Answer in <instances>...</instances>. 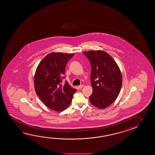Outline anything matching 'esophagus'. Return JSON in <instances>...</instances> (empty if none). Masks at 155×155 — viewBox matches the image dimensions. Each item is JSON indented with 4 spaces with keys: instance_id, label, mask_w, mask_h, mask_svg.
Here are the masks:
<instances>
[{
    "instance_id": "esophagus-1",
    "label": "esophagus",
    "mask_w": 155,
    "mask_h": 155,
    "mask_svg": "<svg viewBox=\"0 0 155 155\" xmlns=\"http://www.w3.org/2000/svg\"><path fill=\"white\" fill-rule=\"evenodd\" d=\"M84 87V85L83 84H81V85H80V86H79V89H81L82 88Z\"/></svg>"
}]
</instances>
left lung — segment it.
I'll use <instances>...</instances> for the list:
<instances>
[{"label":"left lung","mask_w":155,"mask_h":155,"mask_svg":"<svg viewBox=\"0 0 155 155\" xmlns=\"http://www.w3.org/2000/svg\"><path fill=\"white\" fill-rule=\"evenodd\" d=\"M91 64V80L93 93L89 97L92 105L103 109L111 105L119 94L122 75L116 61L102 50L83 53Z\"/></svg>","instance_id":"1"}]
</instances>
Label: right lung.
Instances as JSON below:
<instances>
[{
  "label": "right lung",
  "instance_id": "add662e5",
  "mask_svg": "<svg viewBox=\"0 0 155 155\" xmlns=\"http://www.w3.org/2000/svg\"><path fill=\"white\" fill-rule=\"evenodd\" d=\"M73 54L51 53L40 62L35 71V89L38 97L47 107L56 111L66 110L76 92L64 78L66 64Z\"/></svg>",
  "mask_w": 155,
  "mask_h": 155
}]
</instances>
